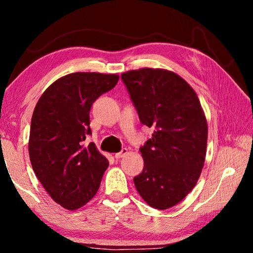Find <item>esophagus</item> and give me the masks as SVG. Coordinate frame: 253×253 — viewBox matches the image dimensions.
<instances>
[{
  "label": "esophagus",
  "mask_w": 253,
  "mask_h": 253,
  "mask_svg": "<svg viewBox=\"0 0 253 253\" xmlns=\"http://www.w3.org/2000/svg\"><path fill=\"white\" fill-rule=\"evenodd\" d=\"M127 153H128V149H127V148H123L121 152L115 154V157H116V158H122V157L125 156Z\"/></svg>",
  "instance_id": "obj_1"
}]
</instances>
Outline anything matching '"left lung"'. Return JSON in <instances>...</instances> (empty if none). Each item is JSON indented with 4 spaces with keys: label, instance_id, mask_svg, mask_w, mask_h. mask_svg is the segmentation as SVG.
Instances as JSON below:
<instances>
[{
    "label": "left lung",
    "instance_id": "1",
    "mask_svg": "<svg viewBox=\"0 0 253 253\" xmlns=\"http://www.w3.org/2000/svg\"><path fill=\"white\" fill-rule=\"evenodd\" d=\"M143 125L154 132L143 147V172L134 177L149 207H174L193 190L202 172L208 123L193 88L165 69L142 68L122 75Z\"/></svg>",
    "mask_w": 253,
    "mask_h": 253
}]
</instances>
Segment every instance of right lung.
Returning a JSON list of instances; mask_svg holds the SVG:
<instances>
[{
  "mask_svg": "<svg viewBox=\"0 0 253 253\" xmlns=\"http://www.w3.org/2000/svg\"><path fill=\"white\" fill-rule=\"evenodd\" d=\"M116 74L75 72L61 77L42 93L34 108L29 138L32 169L54 202L67 210L84 207L96 195L108 160L91 134L93 102L118 83Z\"/></svg>",
  "mask_w": 253,
  "mask_h": 253,
  "instance_id": "obj_1",
  "label": "right lung"
}]
</instances>
